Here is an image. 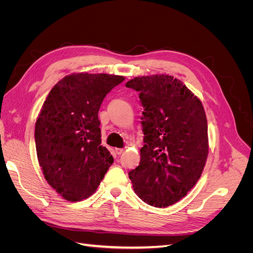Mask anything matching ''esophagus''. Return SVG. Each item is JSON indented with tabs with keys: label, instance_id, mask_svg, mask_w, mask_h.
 Here are the masks:
<instances>
[{
	"label": "esophagus",
	"instance_id": "obj_1",
	"mask_svg": "<svg viewBox=\"0 0 253 253\" xmlns=\"http://www.w3.org/2000/svg\"><path fill=\"white\" fill-rule=\"evenodd\" d=\"M115 152H116L118 155H120V154H122V153L125 152V149H119V148H117V149H115Z\"/></svg>",
	"mask_w": 253,
	"mask_h": 253
}]
</instances>
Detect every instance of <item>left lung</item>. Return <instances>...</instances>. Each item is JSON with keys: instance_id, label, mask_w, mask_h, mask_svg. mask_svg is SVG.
I'll list each match as a JSON object with an SVG mask.
<instances>
[{"instance_id": "1", "label": "left lung", "mask_w": 253, "mask_h": 253, "mask_svg": "<svg viewBox=\"0 0 253 253\" xmlns=\"http://www.w3.org/2000/svg\"><path fill=\"white\" fill-rule=\"evenodd\" d=\"M126 86L138 91L143 108L144 144L129 179L144 203L166 208L185 197L203 173L209 153L204 106L173 76H142Z\"/></svg>"}]
</instances>
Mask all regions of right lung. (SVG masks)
I'll return each mask as SVG.
<instances>
[{
  "label": "right lung",
  "mask_w": 253,
  "mask_h": 253,
  "mask_svg": "<svg viewBox=\"0 0 253 253\" xmlns=\"http://www.w3.org/2000/svg\"><path fill=\"white\" fill-rule=\"evenodd\" d=\"M125 79L74 73L45 99L35 126L38 162L49 186L66 201L89 197L114 163L101 145L98 112L106 94Z\"/></svg>",
  "instance_id": "1"
}]
</instances>
